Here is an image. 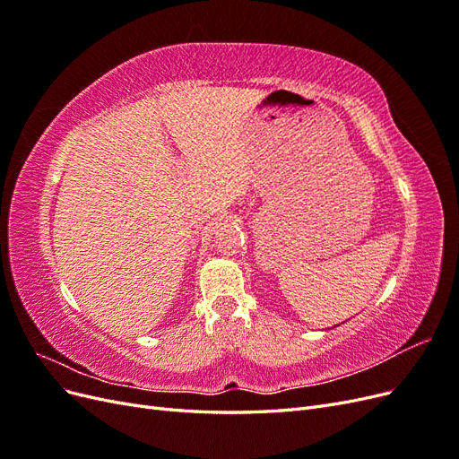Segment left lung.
I'll use <instances>...</instances> for the list:
<instances>
[{
    "label": "left lung",
    "instance_id": "1",
    "mask_svg": "<svg viewBox=\"0 0 459 459\" xmlns=\"http://www.w3.org/2000/svg\"><path fill=\"white\" fill-rule=\"evenodd\" d=\"M335 327H339V325H335ZM331 329H333V327H331Z\"/></svg>",
    "mask_w": 459,
    "mask_h": 459
}]
</instances>
